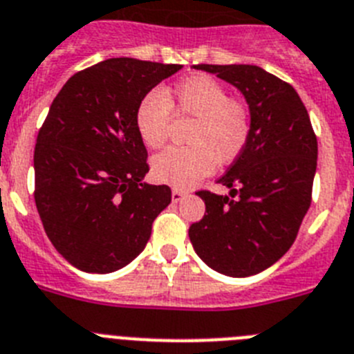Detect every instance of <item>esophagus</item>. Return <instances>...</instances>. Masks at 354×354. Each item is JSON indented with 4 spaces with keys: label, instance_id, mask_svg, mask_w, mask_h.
<instances>
[{
    "label": "esophagus",
    "instance_id": "34e87169",
    "mask_svg": "<svg viewBox=\"0 0 354 354\" xmlns=\"http://www.w3.org/2000/svg\"><path fill=\"white\" fill-rule=\"evenodd\" d=\"M184 197H186V192H183V189L179 188L171 189V201L174 202H180Z\"/></svg>",
    "mask_w": 354,
    "mask_h": 354
}]
</instances>
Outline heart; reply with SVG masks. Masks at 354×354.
<instances>
[{
  "label": "heart",
  "mask_w": 354,
  "mask_h": 354,
  "mask_svg": "<svg viewBox=\"0 0 354 354\" xmlns=\"http://www.w3.org/2000/svg\"><path fill=\"white\" fill-rule=\"evenodd\" d=\"M170 113L195 120L186 148H168L152 159V175L159 183L189 188L209 175L216 165L238 159L250 136L245 105L229 100L227 91L206 75L184 78L171 89L145 96L136 109V131L148 148L166 141Z\"/></svg>",
  "instance_id": "obj_1"
}]
</instances>
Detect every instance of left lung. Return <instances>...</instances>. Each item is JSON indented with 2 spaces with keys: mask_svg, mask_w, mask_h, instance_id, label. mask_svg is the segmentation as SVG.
I'll use <instances>...</instances> for the list:
<instances>
[{
  "mask_svg": "<svg viewBox=\"0 0 354 354\" xmlns=\"http://www.w3.org/2000/svg\"><path fill=\"white\" fill-rule=\"evenodd\" d=\"M236 87L250 114L243 152L218 183L229 195L198 192L206 214L189 227L198 258L223 276L247 277L292 247L312 202L317 138L290 84L259 66L198 64Z\"/></svg>",
  "mask_w": 354,
  "mask_h": 354,
  "instance_id": "left-lung-1",
  "label": "left lung"
}]
</instances>
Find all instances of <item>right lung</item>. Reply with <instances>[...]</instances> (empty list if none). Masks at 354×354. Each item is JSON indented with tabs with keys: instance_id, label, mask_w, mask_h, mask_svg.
Returning a JSON list of instances; mask_svg holds the SVG:
<instances>
[{
	"instance_id": "1",
	"label": "right lung",
	"mask_w": 354,
	"mask_h": 354,
	"mask_svg": "<svg viewBox=\"0 0 354 354\" xmlns=\"http://www.w3.org/2000/svg\"><path fill=\"white\" fill-rule=\"evenodd\" d=\"M180 68L107 59L75 73L53 100L33 152L35 206L53 247L78 270L131 263L171 202L168 186L143 180L148 153L136 109Z\"/></svg>"
}]
</instances>
